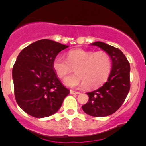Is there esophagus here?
Listing matches in <instances>:
<instances>
[{"label":"esophagus","mask_w":146,"mask_h":146,"mask_svg":"<svg viewBox=\"0 0 146 146\" xmlns=\"http://www.w3.org/2000/svg\"><path fill=\"white\" fill-rule=\"evenodd\" d=\"M80 92H77V91H70V94H79Z\"/></svg>","instance_id":"34e87169"}]
</instances>
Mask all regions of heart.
Listing matches in <instances>:
<instances>
[{"mask_svg":"<svg viewBox=\"0 0 146 146\" xmlns=\"http://www.w3.org/2000/svg\"><path fill=\"white\" fill-rule=\"evenodd\" d=\"M52 67L57 75L64 79L74 68L76 74L66 77L64 83L70 88L89 89L101 86L108 79L112 69L111 58L104 51L94 52L74 49L67 53V60L58 55L54 58Z\"/></svg>","mask_w":146,"mask_h":146,"instance_id":"obj_1","label":"heart"}]
</instances>
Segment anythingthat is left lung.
<instances>
[{"label": "left lung", "mask_w": 146, "mask_h": 146, "mask_svg": "<svg viewBox=\"0 0 146 146\" xmlns=\"http://www.w3.org/2000/svg\"><path fill=\"white\" fill-rule=\"evenodd\" d=\"M91 45L99 47L110 56L112 69L108 81L102 87L87 93L89 99L82 108L91 116H108L119 109L129 91L130 65L119 49L101 42Z\"/></svg>", "instance_id": "1"}]
</instances>
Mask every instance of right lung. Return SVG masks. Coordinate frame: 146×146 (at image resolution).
Returning a JSON list of instances; mask_svg holds the SVG:
<instances>
[{"instance_id": "obj_1", "label": "right lung", "mask_w": 146, "mask_h": 146, "mask_svg": "<svg viewBox=\"0 0 146 146\" xmlns=\"http://www.w3.org/2000/svg\"><path fill=\"white\" fill-rule=\"evenodd\" d=\"M69 46L50 39L38 40L23 49L13 66L16 102L35 118L58 112L69 90L64 87L52 67L58 54Z\"/></svg>"}]
</instances>
